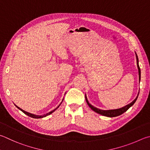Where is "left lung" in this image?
<instances>
[{"label":"left lung","instance_id":"left-lung-1","mask_svg":"<svg viewBox=\"0 0 150 150\" xmlns=\"http://www.w3.org/2000/svg\"><path fill=\"white\" fill-rule=\"evenodd\" d=\"M136 58H137V67H138V75H139V81H140V77H141V71H140V68L139 67V64H138V56L137 53H136ZM138 94H139V92H138V96H137V98L133 100V101L130 103L129 104H128L127 105L124 106V107H122L121 108H119V109H116V110H100V109L97 108L96 107H94L92 105H91V103H90L88 101V99H87L86 96L85 94V99H86V101L87 104L88 105V106L90 108H91L92 110L95 112H96L97 113H99L100 115H103V116H105V117H117V116H119V115H121V114H122L123 113H125V111H127L131 107V106L134 104L135 103V102L137 101V100L138 98Z\"/></svg>","mask_w":150,"mask_h":150}]
</instances>
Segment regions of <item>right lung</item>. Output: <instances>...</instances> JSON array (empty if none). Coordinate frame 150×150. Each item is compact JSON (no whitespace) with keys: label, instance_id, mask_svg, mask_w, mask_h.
<instances>
[{"label":"right lung","instance_id":"add662e5","mask_svg":"<svg viewBox=\"0 0 150 150\" xmlns=\"http://www.w3.org/2000/svg\"><path fill=\"white\" fill-rule=\"evenodd\" d=\"M63 100H64V99L62 100V102H63ZM62 102L60 103V104H59L58 107H57L56 108H55L54 109V110H52V111H50V112H48V113H47V114H44V115H34V114H32V113H29V112H27V111H24V110H23L22 109H21L20 108H19V107H18L17 105H15L16 107H17L19 110H21V111H22L23 113H24L25 114V115H28V116H29V117H33V118H35V119H39V118H42V117H47V116H48V115H50L51 113H52L54 111H55L57 109H58L59 107V105H61V103H62Z\"/></svg>","mask_w":150,"mask_h":150}]
</instances>
